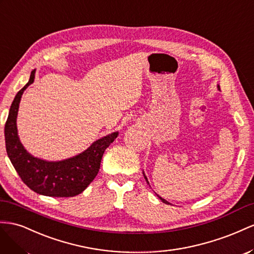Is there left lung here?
<instances>
[{
    "label": "left lung",
    "mask_w": 254,
    "mask_h": 254,
    "mask_svg": "<svg viewBox=\"0 0 254 254\" xmlns=\"http://www.w3.org/2000/svg\"><path fill=\"white\" fill-rule=\"evenodd\" d=\"M217 87H218V89H220V87H219V85H218V86H217ZM143 177H144V179H146V181H147V183L149 184V182H148V179H147V177H146V176H144V173H143ZM156 195H157V197H158L159 199H161V200H162V201L164 202V203H166V204H170L168 201H166V200H165V199H163L162 197H159V195H158V194H156Z\"/></svg>",
    "instance_id": "8db88e82"
}]
</instances>
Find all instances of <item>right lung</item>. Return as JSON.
I'll return each instance as SVG.
<instances>
[{"mask_svg": "<svg viewBox=\"0 0 254 254\" xmlns=\"http://www.w3.org/2000/svg\"><path fill=\"white\" fill-rule=\"evenodd\" d=\"M14 97L5 123L6 151L12 166L23 183L32 190L48 197H74L83 192L98 175L104 151L117 138L118 132L106 135L76 156L60 162H49L31 155L21 143L17 129V115L21 97L35 78Z\"/></svg>", "mask_w": 254, "mask_h": 254, "instance_id": "obj_1", "label": "right lung"}]
</instances>
